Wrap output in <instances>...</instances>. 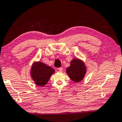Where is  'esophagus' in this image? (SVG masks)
Wrapping results in <instances>:
<instances>
[{"instance_id":"34e87169","label":"esophagus","mask_w":122,"mask_h":122,"mask_svg":"<svg viewBox=\"0 0 122 122\" xmlns=\"http://www.w3.org/2000/svg\"><path fill=\"white\" fill-rule=\"evenodd\" d=\"M58 71H60V72H61V71H63V67H59V68H58Z\"/></svg>"}]
</instances>
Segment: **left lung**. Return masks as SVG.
I'll return each mask as SVG.
<instances>
[{
    "instance_id": "left-lung-1",
    "label": "left lung",
    "mask_w": 122,
    "mask_h": 122,
    "mask_svg": "<svg viewBox=\"0 0 122 122\" xmlns=\"http://www.w3.org/2000/svg\"><path fill=\"white\" fill-rule=\"evenodd\" d=\"M66 73L72 81L78 83L83 80L87 72L85 62L78 58H74L70 62V66L66 70Z\"/></svg>"
}]
</instances>
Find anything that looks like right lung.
<instances>
[{
	"label": "right lung",
	"instance_id": "add662e5",
	"mask_svg": "<svg viewBox=\"0 0 122 122\" xmlns=\"http://www.w3.org/2000/svg\"><path fill=\"white\" fill-rule=\"evenodd\" d=\"M55 70L41 61H35L31 67L30 75L31 79L38 86L43 87L47 84Z\"/></svg>",
	"mask_w": 122,
	"mask_h": 122
}]
</instances>
